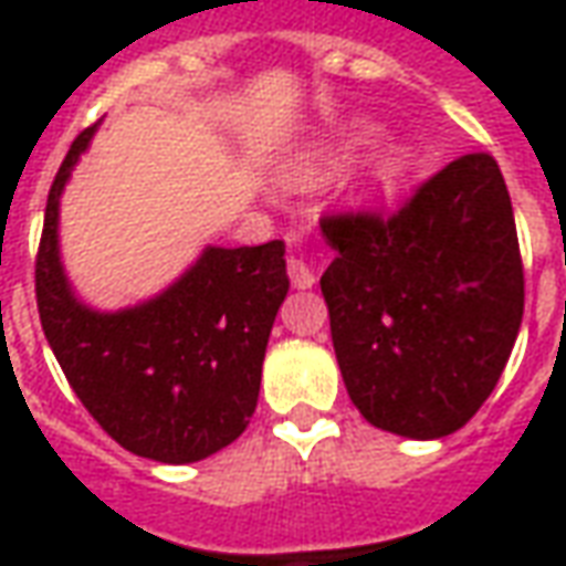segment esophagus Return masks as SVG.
<instances>
[{
	"label": "esophagus",
	"instance_id": "esophagus-1",
	"mask_svg": "<svg viewBox=\"0 0 566 566\" xmlns=\"http://www.w3.org/2000/svg\"><path fill=\"white\" fill-rule=\"evenodd\" d=\"M287 275H291V284L300 287V291H306V287H312V284L318 282V279H315V272L308 270L306 260H300V258L287 260Z\"/></svg>",
	"mask_w": 566,
	"mask_h": 566
}]
</instances>
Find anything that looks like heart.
<instances>
[{"instance_id": "b5f03b06", "label": "heart", "mask_w": 566, "mask_h": 566, "mask_svg": "<svg viewBox=\"0 0 566 566\" xmlns=\"http://www.w3.org/2000/svg\"><path fill=\"white\" fill-rule=\"evenodd\" d=\"M379 136V127L369 120H352L339 127L333 136H327L318 145H312L303 154H296L294 160L284 166V178L296 187H315L327 181L336 172H343L348 163L355 160L369 142ZM416 169V154L400 139L381 142L369 150L367 160L360 163L355 175L357 197L367 202H385L391 199L406 178Z\"/></svg>"}]
</instances>
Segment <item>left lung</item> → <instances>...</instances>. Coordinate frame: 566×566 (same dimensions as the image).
Segmentation results:
<instances>
[{"label":"left lung","mask_w":566,"mask_h":566,"mask_svg":"<svg viewBox=\"0 0 566 566\" xmlns=\"http://www.w3.org/2000/svg\"><path fill=\"white\" fill-rule=\"evenodd\" d=\"M321 275L352 403L409 439L461 430L494 391L522 327L524 270L506 181L467 154L403 209L327 214Z\"/></svg>","instance_id":"8db88e82"}]
</instances>
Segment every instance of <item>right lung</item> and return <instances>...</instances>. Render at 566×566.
<instances>
[{"instance_id":"obj_1","label":"right lung","mask_w":566,"mask_h":566,"mask_svg":"<svg viewBox=\"0 0 566 566\" xmlns=\"http://www.w3.org/2000/svg\"><path fill=\"white\" fill-rule=\"evenodd\" d=\"M96 127L56 172L35 258L39 318L108 437L160 463H193L242 437L254 416L272 321L287 296L284 242L209 245L163 294L120 312L81 303L60 263V193Z\"/></svg>"}]
</instances>
